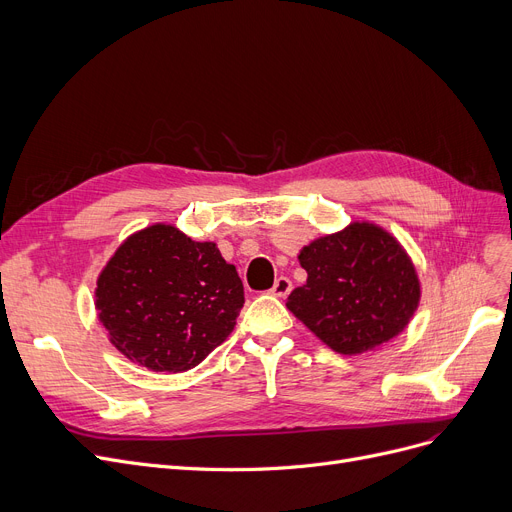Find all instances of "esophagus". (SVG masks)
I'll return each mask as SVG.
<instances>
[{
    "label": "esophagus",
    "instance_id": "1",
    "mask_svg": "<svg viewBox=\"0 0 512 512\" xmlns=\"http://www.w3.org/2000/svg\"><path fill=\"white\" fill-rule=\"evenodd\" d=\"M291 287H294V285H291V281H289L287 277H279V279L275 281L273 289H271V294L277 296V298H285V296H289Z\"/></svg>",
    "mask_w": 512,
    "mask_h": 512
}]
</instances>
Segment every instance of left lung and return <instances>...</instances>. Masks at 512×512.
Listing matches in <instances>:
<instances>
[{"mask_svg":"<svg viewBox=\"0 0 512 512\" xmlns=\"http://www.w3.org/2000/svg\"><path fill=\"white\" fill-rule=\"evenodd\" d=\"M298 260L308 277L287 308L337 354L358 356L392 342L419 308L415 262L371 221L312 239Z\"/></svg>","mask_w":512,"mask_h":512,"instance_id":"left-lung-1","label":"left lung"}]
</instances>
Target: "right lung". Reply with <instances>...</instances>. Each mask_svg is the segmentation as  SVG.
<instances>
[{
  "mask_svg": "<svg viewBox=\"0 0 512 512\" xmlns=\"http://www.w3.org/2000/svg\"><path fill=\"white\" fill-rule=\"evenodd\" d=\"M243 283L214 241L156 223L129 235L97 277L110 344L154 373L189 371L237 325Z\"/></svg>",
  "mask_w": 512,
  "mask_h": 512,
  "instance_id": "right-lung-1",
  "label": "right lung"
}]
</instances>
